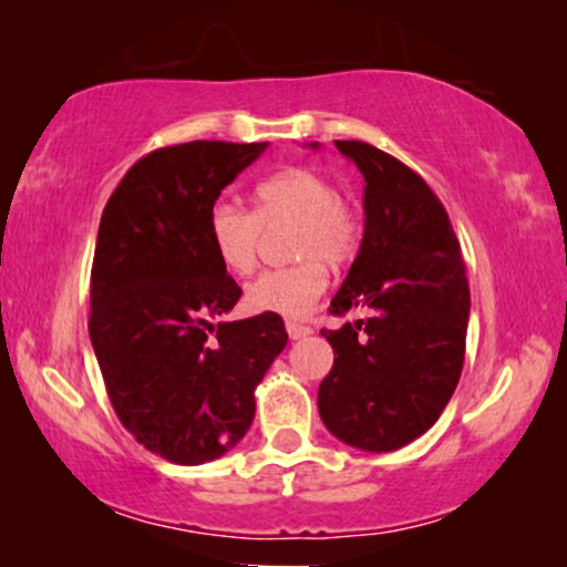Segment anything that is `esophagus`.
<instances>
[{
  "label": "esophagus",
  "instance_id": "1",
  "mask_svg": "<svg viewBox=\"0 0 567 567\" xmlns=\"http://www.w3.org/2000/svg\"><path fill=\"white\" fill-rule=\"evenodd\" d=\"M286 330H289V338L291 340H299V338H307L309 332H312V328L309 324H301V322H286Z\"/></svg>",
  "mask_w": 567,
  "mask_h": 567
}]
</instances>
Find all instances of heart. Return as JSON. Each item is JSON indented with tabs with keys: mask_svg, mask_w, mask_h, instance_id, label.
<instances>
[{
	"mask_svg": "<svg viewBox=\"0 0 567 567\" xmlns=\"http://www.w3.org/2000/svg\"><path fill=\"white\" fill-rule=\"evenodd\" d=\"M293 227L289 268L260 274L247 286L252 312L301 317L328 289V268L346 266L361 247V221L328 175L307 167H286L255 188V206L219 198L208 208V243L229 274H250L258 266L262 229Z\"/></svg>",
	"mask_w": 567,
	"mask_h": 567,
	"instance_id": "1",
	"label": "heart"
}]
</instances>
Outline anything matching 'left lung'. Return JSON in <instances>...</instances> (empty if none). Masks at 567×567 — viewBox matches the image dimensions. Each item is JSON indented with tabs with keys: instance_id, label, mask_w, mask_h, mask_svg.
<instances>
[{
	"instance_id": "obj_1",
	"label": "left lung",
	"mask_w": 567,
	"mask_h": 567,
	"mask_svg": "<svg viewBox=\"0 0 567 567\" xmlns=\"http://www.w3.org/2000/svg\"><path fill=\"white\" fill-rule=\"evenodd\" d=\"M317 146V144H315ZM363 188V239L330 315L369 317L322 330L336 353L317 408L332 436L394 452L423 436L460 382L470 284L452 221L415 169L367 142H336Z\"/></svg>"
}]
</instances>
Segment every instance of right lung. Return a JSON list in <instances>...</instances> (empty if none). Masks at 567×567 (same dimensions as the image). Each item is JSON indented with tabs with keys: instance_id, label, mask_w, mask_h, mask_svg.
<instances>
[{
	"instance_id": "add662e5",
	"label": "right lung",
	"mask_w": 567,
	"mask_h": 567,
	"mask_svg": "<svg viewBox=\"0 0 567 567\" xmlns=\"http://www.w3.org/2000/svg\"><path fill=\"white\" fill-rule=\"evenodd\" d=\"M266 146L154 150L123 175L100 219L90 340L123 429L167 462L227 454L289 340L278 315L208 322L243 297L208 243V208Z\"/></svg>"
}]
</instances>
